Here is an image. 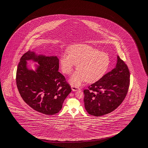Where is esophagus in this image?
<instances>
[{"mask_svg": "<svg viewBox=\"0 0 148 148\" xmlns=\"http://www.w3.org/2000/svg\"><path fill=\"white\" fill-rule=\"evenodd\" d=\"M72 87V90L73 92H76V91H77V90H79V88H78V87L76 86H71Z\"/></svg>", "mask_w": 148, "mask_h": 148, "instance_id": "34e87169", "label": "esophagus"}]
</instances>
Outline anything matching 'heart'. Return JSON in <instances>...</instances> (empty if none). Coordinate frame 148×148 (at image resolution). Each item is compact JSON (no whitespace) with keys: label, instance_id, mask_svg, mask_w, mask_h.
I'll return each mask as SVG.
<instances>
[{"label":"heart","instance_id":"b5f03b06","mask_svg":"<svg viewBox=\"0 0 148 148\" xmlns=\"http://www.w3.org/2000/svg\"><path fill=\"white\" fill-rule=\"evenodd\" d=\"M110 59L107 54L86 45H72L67 50V56L60 59L62 71L71 74L76 65L77 71L70 78L72 85L78 86L85 81L92 83L102 78L109 67Z\"/></svg>","mask_w":148,"mask_h":148}]
</instances>
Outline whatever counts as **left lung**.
<instances>
[{
  "instance_id": "8db88e82",
  "label": "left lung",
  "mask_w": 148,
  "mask_h": 148,
  "mask_svg": "<svg viewBox=\"0 0 148 148\" xmlns=\"http://www.w3.org/2000/svg\"><path fill=\"white\" fill-rule=\"evenodd\" d=\"M129 84V70L118 56L115 68L84 90L85 109L96 117L114 111L125 98Z\"/></svg>"
}]
</instances>
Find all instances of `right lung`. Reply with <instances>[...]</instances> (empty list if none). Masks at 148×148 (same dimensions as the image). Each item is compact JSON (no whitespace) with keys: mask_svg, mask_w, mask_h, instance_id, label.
Here are the masks:
<instances>
[{"mask_svg":"<svg viewBox=\"0 0 148 148\" xmlns=\"http://www.w3.org/2000/svg\"><path fill=\"white\" fill-rule=\"evenodd\" d=\"M29 60L38 62L35 71L27 67ZM59 69L56 56H38L29 51L21 58L16 73L17 88L23 100L36 111L47 115L56 114L71 92Z\"/></svg>","mask_w":148,"mask_h":148,"instance_id":"1","label":"right lung"}]
</instances>
